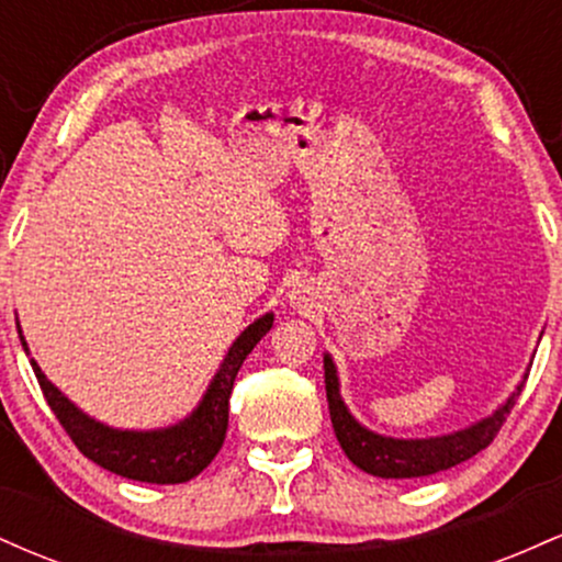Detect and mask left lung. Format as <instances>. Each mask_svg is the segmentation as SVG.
<instances>
[{
    "instance_id": "left-lung-1",
    "label": "left lung",
    "mask_w": 562,
    "mask_h": 562,
    "mask_svg": "<svg viewBox=\"0 0 562 562\" xmlns=\"http://www.w3.org/2000/svg\"><path fill=\"white\" fill-rule=\"evenodd\" d=\"M325 391L335 438L353 465L362 468L364 473L378 475V479H423V475H434L460 465V462L479 454L481 449H486L499 434L502 423L507 420L509 409L515 406V396L524 391V385H518V393H513L507 404L499 406L486 420L470 425L465 430H457L451 436L420 438V441H398V438L370 434L353 420L346 404L340 402L338 375H335L330 357H325Z\"/></svg>"
}]
</instances>
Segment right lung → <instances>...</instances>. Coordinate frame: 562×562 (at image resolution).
I'll list each match as a JSON object with an SVG mask.
<instances>
[{
	"mask_svg": "<svg viewBox=\"0 0 562 562\" xmlns=\"http://www.w3.org/2000/svg\"><path fill=\"white\" fill-rule=\"evenodd\" d=\"M272 314L256 319L240 338L229 348L222 367L211 380L203 402L184 423L173 425L166 430H150V434H137V430H113L108 425L94 423L83 412L63 396L60 391L44 378L36 362H31L36 372L38 385H42L44 398L49 409L60 420L70 441L79 447L83 457L97 462L100 468L111 470L115 475H124L132 481L145 483H184L195 479L211 465V460L222 449L224 436L229 425V396L235 385L237 372L254 346L272 330ZM23 340V338H21ZM25 346V340H23Z\"/></svg>",
	"mask_w": 562,
	"mask_h": 562,
	"instance_id": "right-lung-1",
	"label": "right lung"
}]
</instances>
